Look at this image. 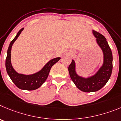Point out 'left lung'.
<instances>
[{"mask_svg": "<svg viewBox=\"0 0 121 121\" xmlns=\"http://www.w3.org/2000/svg\"><path fill=\"white\" fill-rule=\"evenodd\" d=\"M96 42L103 54V62L101 67L93 75L84 77L79 75L76 70V63L74 60L68 67L71 79L77 87L84 92H96L106 84L112 75L113 69V56L111 49L104 35L92 30Z\"/></svg>", "mask_w": 121, "mask_h": 121, "instance_id": "left-lung-1", "label": "left lung"}]
</instances>
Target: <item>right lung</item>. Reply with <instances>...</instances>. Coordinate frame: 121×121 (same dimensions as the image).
I'll return each mask as SVG.
<instances>
[{"instance_id":"right-lung-1","label":"right lung","mask_w":121,"mask_h":121,"mask_svg":"<svg viewBox=\"0 0 121 121\" xmlns=\"http://www.w3.org/2000/svg\"><path fill=\"white\" fill-rule=\"evenodd\" d=\"M22 28L18 31L15 38L11 42L9 47L7 51V56H6V61H5V66L7 73L10 77L14 84L18 88L22 90H34L37 89L38 88L42 86V85L45 82L49 73L51 67H52L56 62L60 60V57H56L49 61L41 70L34 73L30 75H25V74L19 73L15 70L13 68L11 63V48L13 44L16 42L18 36L20 35L21 32L23 30Z\"/></svg>"}]
</instances>
